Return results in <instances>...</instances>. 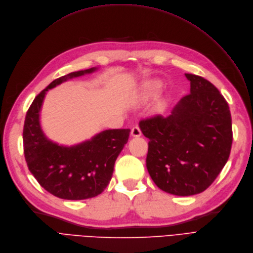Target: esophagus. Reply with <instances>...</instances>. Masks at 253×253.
Here are the masks:
<instances>
[{
	"mask_svg": "<svg viewBox=\"0 0 253 253\" xmlns=\"http://www.w3.org/2000/svg\"><path fill=\"white\" fill-rule=\"evenodd\" d=\"M130 134H132L133 137H139L142 135V132H141V128L138 126H136L132 128V130H130Z\"/></svg>",
	"mask_w": 253,
	"mask_h": 253,
	"instance_id": "obj_1",
	"label": "esophagus"
}]
</instances>
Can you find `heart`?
<instances>
[{
  "instance_id": "obj_1",
  "label": "heart",
  "mask_w": 253,
  "mask_h": 253,
  "mask_svg": "<svg viewBox=\"0 0 253 253\" xmlns=\"http://www.w3.org/2000/svg\"><path fill=\"white\" fill-rule=\"evenodd\" d=\"M158 87H159V85H158L157 83H151V84L147 85V87H146V93H147V94L153 93V92L155 91V90H157Z\"/></svg>"
}]
</instances>
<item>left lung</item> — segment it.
<instances>
[{
    "mask_svg": "<svg viewBox=\"0 0 253 253\" xmlns=\"http://www.w3.org/2000/svg\"><path fill=\"white\" fill-rule=\"evenodd\" d=\"M190 93L167 117L141 119L149 139L146 167L167 193L190 196L207 190L223 169L232 144L228 104L205 78L186 74Z\"/></svg>",
    "mask_w": 253,
    "mask_h": 253,
    "instance_id": "obj_1",
    "label": "left lung"
}]
</instances>
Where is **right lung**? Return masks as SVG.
Listing matches in <instances>:
<instances>
[{"label":"right lung","mask_w":253,"mask_h":253,"mask_svg":"<svg viewBox=\"0 0 253 253\" xmlns=\"http://www.w3.org/2000/svg\"><path fill=\"white\" fill-rule=\"evenodd\" d=\"M90 68L54 80L27 111L23 130L24 155L28 168L39 185L56 197L81 200L95 197L106 189L115 161L127 142L129 128L107 129L91 140L72 147L49 141L39 125V111L48 89L66 80L92 73Z\"/></svg>","instance_id":"right-lung-1"}]
</instances>
